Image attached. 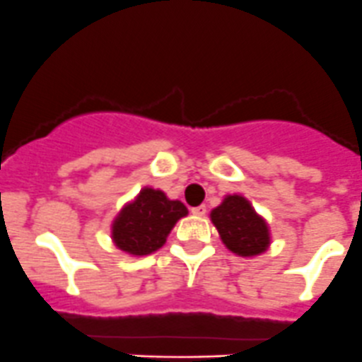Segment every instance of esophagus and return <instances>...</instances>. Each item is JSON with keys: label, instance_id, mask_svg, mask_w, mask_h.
<instances>
[{"label": "esophagus", "instance_id": "esophagus-1", "mask_svg": "<svg viewBox=\"0 0 362 362\" xmlns=\"http://www.w3.org/2000/svg\"><path fill=\"white\" fill-rule=\"evenodd\" d=\"M192 214H194L196 217H203L206 214V206L205 205H199V206H194V209L191 210Z\"/></svg>", "mask_w": 362, "mask_h": 362}]
</instances>
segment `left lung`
<instances>
[{"label": "left lung", "mask_w": 362, "mask_h": 362, "mask_svg": "<svg viewBox=\"0 0 362 362\" xmlns=\"http://www.w3.org/2000/svg\"><path fill=\"white\" fill-rule=\"evenodd\" d=\"M223 244L242 258H252L265 252L270 245V228L247 198L226 194L210 212Z\"/></svg>", "instance_id": "obj_1"}]
</instances>
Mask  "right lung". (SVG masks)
Segmentation results:
<instances>
[{"label": "right lung", "mask_w": 362, "mask_h": 362, "mask_svg": "<svg viewBox=\"0 0 362 362\" xmlns=\"http://www.w3.org/2000/svg\"><path fill=\"white\" fill-rule=\"evenodd\" d=\"M189 214L178 199H170L160 189L143 187L125 203L111 223V240L131 256H146L166 244L178 219Z\"/></svg>", "instance_id": "obj_1"}]
</instances>
